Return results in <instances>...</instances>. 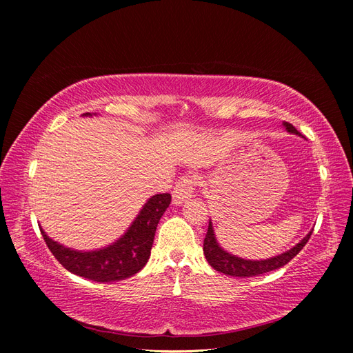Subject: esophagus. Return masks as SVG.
<instances>
[{"instance_id": "obj_1", "label": "esophagus", "mask_w": 353, "mask_h": 353, "mask_svg": "<svg viewBox=\"0 0 353 353\" xmlns=\"http://www.w3.org/2000/svg\"><path fill=\"white\" fill-rule=\"evenodd\" d=\"M196 178L193 176H183L178 179V183L172 191V203L175 206H181L188 199L193 197L194 187H196Z\"/></svg>"}]
</instances>
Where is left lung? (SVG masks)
Listing matches in <instances>:
<instances>
[{
	"label": "left lung",
	"instance_id": "1",
	"mask_svg": "<svg viewBox=\"0 0 353 353\" xmlns=\"http://www.w3.org/2000/svg\"><path fill=\"white\" fill-rule=\"evenodd\" d=\"M283 126L285 128L287 132L302 137V134L299 132L292 123L283 122ZM312 231H309L306 236L301 241H299L296 245H293L290 250H287V252H284L279 256H274V258L253 261V259L239 258V256L227 252L225 249H222L221 244L216 240L215 230H213L212 221L209 219L208 234L205 237V243H203V253H205L206 259H208L209 265L212 266L213 270H216V271L225 274V275L243 276V279H245V276H254V275H261V274H265V272L279 270V268H281V266H284L285 263L290 262L294 258V256L303 249V245L307 243V240L311 239Z\"/></svg>",
	"mask_w": 353,
	"mask_h": 353
}]
</instances>
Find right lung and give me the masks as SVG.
Returning a JSON list of instances; mask_svg holds the SVG:
<instances>
[{
  "label": "right lung",
  "instance_id": "add662e5",
  "mask_svg": "<svg viewBox=\"0 0 353 353\" xmlns=\"http://www.w3.org/2000/svg\"><path fill=\"white\" fill-rule=\"evenodd\" d=\"M82 116L92 114L83 113ZM169 205V193L152 196L144 203L123 236L105 248L95 250H74L54 241L47 236L42 227L39 228L51 253L69 272L99 283L121 281L144 268L150 258L157 223Z\"/></svg>",
  "mask_w": 353,
  "mask_h": 353
}]
</instances>
